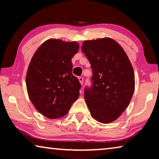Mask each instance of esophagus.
<instances>
[{"instance_id": "obj_1", "label": "esophagus", "mask_w": 159, "mask_h": 159, "mask_svg": "<svg viewBox=\"0 0 159 159\" xmlns=\"http://www.w3.org/2000/svg\"><path fill=\"white\" fill-rule=\"evenodd\" d=\"M79 82L80 83V85H83V77H79Z\"/></svg>"}]
</instances>
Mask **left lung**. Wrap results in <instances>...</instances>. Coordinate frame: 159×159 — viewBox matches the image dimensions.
<instances>
[{
  "mask_svg": "<svg viewBox=\"0 0 159 159\" xmlns=\"http://www.w3.org/2000/svg\"><path fill=\"white\" fill-rule=\"evenodd\" d=\"M81 50L93 70L92 88L84 90L90 114L102 123L114 121L133 95V66L123 48L111 38L85 41Z\"/></svg>",
  "mask_w": 159,
  "mask_h": 159,
  "instance_id": "obj_1",
  "label": "left lung"
}]
</instances>
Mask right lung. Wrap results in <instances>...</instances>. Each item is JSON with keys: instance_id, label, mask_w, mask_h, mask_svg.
I'll list each match as a JSON object with an SVG mask.
<instances>
[{"instance_id": "add662e5", "label": "right lung", "mask_w": 159, "mask_h": 159, "mask_svg": "<svg viewBox=\"0 0 159 159\" xmlns=\"http://www.w3.org/2000/svg\"><path fill=\"white\" fill-rule=\"evenodd\" d=\"M79 50L76 41L51 39L34 53L26 72V89L35 108L45 116H64L79 98L80 84L71 73V59Z\"/></svg>"}]
</instances>
